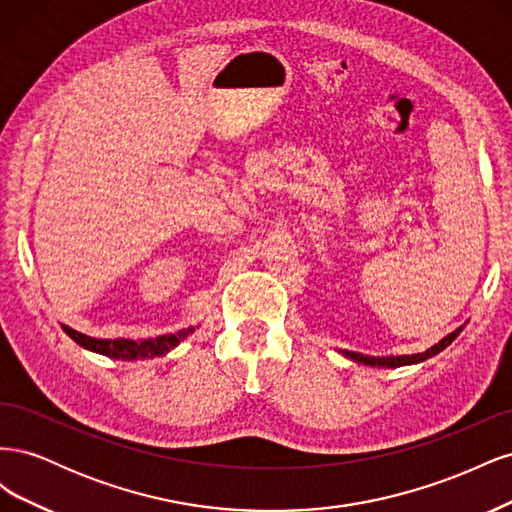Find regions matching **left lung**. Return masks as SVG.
Segmentation results:
<instances>
[{
    "mask_svg": "<svg viewBox=\"0 0 512 512\" xmlns=\"http://www.w3.org/2000/svg\"><path fill=\"white\" fill-rule=\"evenodd\" d=\"M463 331V327L455 329L453 333H448L446 337H442L438 344H433L431 348H427L425 352H418V354H401V356H367V354H361V352H348V350H342L344 356H348V359L356 361V363H363V365H369V367H404V365H414V363H423L427 359H431V356H436L438 352H442L446 346L453 344V339Z\"/></svg>",
    "mask_w": 512,
    "mask_h": 512,
    "instance_id": "obj_1",
    "label": "left lung"
}]
</instances>
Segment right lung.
Here are the masks:
<instances>
[{"mask_svg": "<svg viewBox=\"0 0 512 512\" xmlns=\"http://www.w3.org/2000/svg\"><path fill=\"white\" fill-rule=\"evenodd\" d=\"M61 329H64L79 346H83L91 352L111 356V359H119V361H141V359H153V356H164L166 352L179 346L190 333H194V327H188V329H181L177 333L158 335V337L141 339V342H134V339H126V337H117V339L89 337L85 333H79V331L66 327V324H61Z\"/></svg>", "mask_w": 512, "mask_h": 512, "instance_id": "add662e5", "label": "right lung"}]
</instances>
